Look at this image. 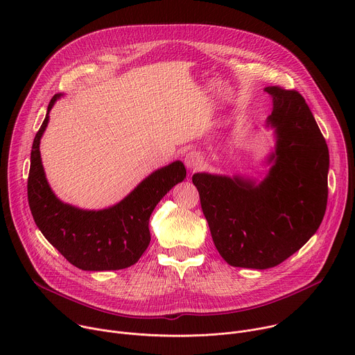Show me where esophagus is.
I'll list each match as a JSON object with an SVG mask.
<instances>
[{
  "instance_id": "1",
  "label": "esophagus",
  "mask_w": 355,
  "mask_h": 355,
  "mask_svg": "<svg viewBox=\"0 0 355 355\" xmlns=\"http://www.w3.org/2000/svg\"><path fill=\"white\" fill-rule=\"evenodd\" d=\"M184 163L187 166V168L189 170H196L202 166V156L198 153V151H189V153L185 155L184 157Z\"/></svg>"
}]
</instances>
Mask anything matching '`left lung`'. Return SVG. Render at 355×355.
<instances>
[{
    "mask_svg": "<svg viewBox=\"0 0 355 355\" xmlns=\"http://www.w3.org/2000/svg\"><path fill=\"white\" fill-rule=\"evenodd\" d=\"M264 91L272 98L266 128L275 139L264 177L192 175L219 254L233 267L254 270L296 252L318 232L327 205L329 148L308 104L292 89Z\"/></svg>",
    "mask_w": 355,
    "mask_h": 355,
    "instance_id": "1",
    "label": "left lung"
}]
</instances>
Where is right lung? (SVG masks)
Listing matches in <instances>:
<instances>
[{"label": "right lung", "mask_w": 355, "mask_h": 355, "mask_svg": "<svg viewBox=\"0 0 355 355\" xmlns=\"http://www.w3.org/2000/svg\"><path fill=\"white\" fill-rule=\"evenodd\" d=\"M63 94L50 99L46 118L31 151L28 200L36 226L46 240L74 267L84 271L122 270L133 266L150 243L148 219L160 199L187 177L175 160L135 187L118 204L104 209H81L66 204L50 188L40 157V139L49 114Z\"/></svg>", "instance_id": "add662e5"}]
</instances>
